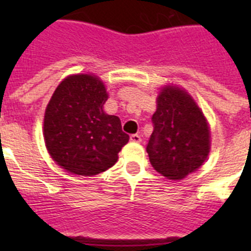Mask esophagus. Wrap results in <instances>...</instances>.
I'll return each mask as SVG.
<instances>
[{"mask_svg":"<svg viewBox=\"0 0 251 251\" xmlns=\"http://www.w3.org/2000/svg\"><path fill=\"white\" fill-rule=\"evenodd\" d=\"M129 139L133 143H139V142H141V136H139V134H130Z\"/></svg>","mask_w":251,"mask_h":251,"instance_id":"1","label":"esophagus"}]
</instances>
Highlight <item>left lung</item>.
<instances>
[{
    "label": "left lung",
    "instance_id": "left-lung-1",
    "mask_svg": "<svg viewBox=\"0 0 251 251\" xmlns=\"http://www.w3.org/2000/svg\"><path fill=\"white\" fill-rule=\"evenodd\" d=\"M152 123L146 150L157 172L168 179H181L205 162L210 132L202 112L187 93L166 86L157 98Z\"/></svg>",
    "mask_w": 251,
    "mask_h": 251
}]
</instances>
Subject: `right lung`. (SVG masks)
<instances>
[{
  "label": "right lung",
  "mask_w": 251,
  "mask_h": 251,
  "mask_svg": "<svg viewBox=\"0 0 251 251\" xmlns=\"http://www.w3.org/2000/svg\"><path fill=\"white\" fill-rule=\"evenodd\" d=\"M103 83L88 74L64 79L51 97L44 119L46 148L68 172L93 176L114 165L129 141L117 115L104 113Z\"/></svg>",
  "instance_id": "right-lung-1"
}]
</instances>
